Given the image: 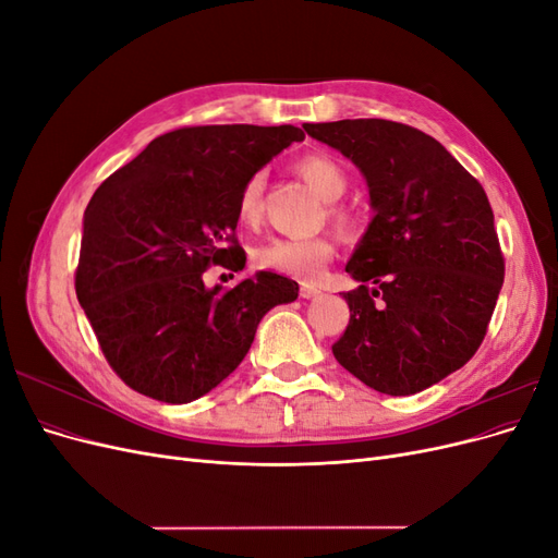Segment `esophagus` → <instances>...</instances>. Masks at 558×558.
<instances>
[{
	"label": "esophagus",
	"instance_id": "esophagus-1",
	"mask_svg": "<svg viewBox=\"0 0 558 558\" xmlns=\"http://www.w3.org/2000/svg\"><path fill=\"white\" fill-rule=\"evenodd\" d=\"M300 295H302V298H307V300H312V298H318V295H320V291L316 289V286H312V283H302V286H300Z\"/></svg>",
	"mask_w": 558,
	"mask_h": 558
}]
</instances>
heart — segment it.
<instances>
[{"label": "heart", "mask_w": 558, "mask_h": 558, "mask_svg": "<svg viewBox=\"0 0 558 558\" xmlns=\"http://www.w3.org/2000/svg\"><path fill=\"white\" fill-rule=\"evenodd\" d=\"M298 174L307 181L310 189L326 202L340 199L349 185V177L344 167L337 162L330 154H310L300 158L295 165ZM263 185L265 177L260 172L251 174L238 197V218L242 226H256L263 211ZM330 216L337 223H347V214L337 207H330ZM335 240L330 234H316L305 240H286L272 238L263 242L253 258L263 269H272L279 275H291L298 279H316L324 272V267L332 258Z\"/></svg>", "instance_id": "heart-1"}]
</instances>
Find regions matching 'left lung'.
Here are the masks:
<instances>
[{
	"label": "left lung",
	"mask_w": 558,
	"mask_h": 558,
	"mask_svg": "<svg viewBox=\"0 0 558 558\" xmlns=\"http://www.w3.org/2000/svg\"><path fill=\"white\" fill-rule=\"evenodd\" d=\"M310 137L363 172L375 216L347 263L337 363L386 396H414L480 349L505 277L494 211L480 181L416 128L356 118L305 123Z\"/></svg>",
	"instance_id": "8db88e82"
}]
</instances>
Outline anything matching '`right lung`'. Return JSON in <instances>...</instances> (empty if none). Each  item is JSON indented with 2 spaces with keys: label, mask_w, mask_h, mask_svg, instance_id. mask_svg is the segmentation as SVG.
I'll return each instance as SVG.
<instances>
[{
  "label": "right lung",
  "mask_w": 558,
  "mask_h": 558,
  "mask_svg": "<svg viewBox=\"0 0 558 558\" xmlns=\"http://www.w3.org/2000/svg\"><path fill=\"white\" fill-rule=\"evenodd\" d=\"M293 125H197L167 132L113 172L83 214L76 298L105 359L134 391L183 404L238 367L260 318L298 283L256 272L234 289L202 275L246 265L238 230L242 183L286 146Z\"/></svg>",
  "instance_id": "add662e5"
}]
</instances>
